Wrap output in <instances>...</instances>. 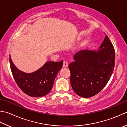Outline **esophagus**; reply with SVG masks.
I'll return each instance as SVG.
<instances>
[{
  "label": "esophagus",
  "mask_w": 127,
  "mask_h": 127,
  "mask_svg": "<svg viewBox=\"0 0 127 127\" xmlns=\"http://www.w3.org/2000/svg\"><path fill=\"white\" fill-rule=\"evenodd\" d=\"M63 66L64 67V68H67V67L68 66V63H67L66 62H65V61H64V62H63Z\"/></svg>",
  "instance_id": "obj_1"
}]
</instances>
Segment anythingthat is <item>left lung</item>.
Wrapping results in <instances>:
<instances>
[{"label": "left lung", "instance_id": "obj_1", "mask_svg": "<svg viewBox=\"0 0 127 127\" xmlns=\"http://www.w3.org/2000/svg\"><path fill=\"white\" fill-rule=\"evenodd\" d=\"M69 65L72 89L78 96L91 97L110 80L115 67V51L107 36L97 50H82Z\"/></svg>", "mask_w": 127, "mask_h": 127}]
</instances>
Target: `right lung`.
I'll use <instances>...</instances> for the list:
<instances>
[{
  "instance_id": "add662e5",
  "label": "right lung",
  "mask_w": 127,
  "mask_h": 127,
  "mask_svg": "<svg viewBox=\"0 0 127 127\" xmlns=\"http://www.w3.org/2000/svg\"><path fill=\"white\" fill-rule=\"evenodd\" d=\"M10 65L17 85L26 95L31 97H43L52 90L55 78L63 65V61L47 62L36 71L25 73L17 68L10 55Z\"/></svg>"
}]
</instances>
